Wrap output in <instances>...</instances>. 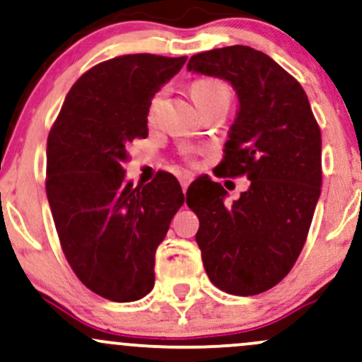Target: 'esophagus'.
<instances>
[{
  "label": "esophagus",
  "mask_w": 362,
  "mask_h": 362,
  "mask_svg": "<svg viewBox=\"0 0 362 362\" xmlns=\"http://www.w3.org/2000/svg\"><path fill=\"white\" fill-rule=\"evenodd\" d=\"M178 180H180L182 189H184V192H185L187 187H189V185H190V182H192V175H189V173H184V175L178 177Z\"/></svg>",
  "instance_id": "34e87169"
}]
</instances>
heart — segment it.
Masks as SVG:
<instances>
[{
  "label": "heart",
  "mask_w": 362,
  "mask_h": 362,
  "mask_svg": "<svg viewBox=\"0 0 362 362\" xmlns=\"http://www.w3.org/2000/svg\"><path fill=\"white\" fill-rule=\"evenodd\" d=\"M190 93H192L194 102L197 105H204V103H209L213 100H218V98H226L230 100L231 98V90L230 86L226 85L223 80L219 78H213V76H204L195 80L192 85H190ZM165 97V88H160L155 95L151 97V102H149V114H153L158 109L161 100ZM195 155V149L192 148H185L184 149V156L187 160H192Z\"/></svg>",
  "instance_id": "1"
}]
</instances>
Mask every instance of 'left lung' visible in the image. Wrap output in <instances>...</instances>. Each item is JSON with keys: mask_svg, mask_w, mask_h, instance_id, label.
<instances>
[{"mask_svg": "<svg viewBox=\"0 0 362 362\" xmlns=\"http://www.w3.org/2000/svg\"><path fill=\"white\" fill-rule=\"evenodd\" d=\"M187 68L238 93L218 177H247L250 187L228 206L224 187L206 177L189 187L187 206L211 282L253 296L279 284L303 250L322 187V134L300 81L267 54L230 45L195 54Z\"/></svg>", "mask_w": 362, "mask_h": 362, "instance_id": "1", "label": "left lung"}]
</instances>
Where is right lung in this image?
I'll list each match as a JSON object with an SVG mask.
<instances>
[{"mask_svg": "<svg viewBox=\"0 0 362 362\" xmlns=\"http://www.w3.org/2000/svg\"><path fill=\"white\" fill-rule=\"evenodd\" d=\"M187 57L127 54L83 73L47 138L45 192L73 272L105 300L129 303L155 286V252L184 204L172 173L126 182L122 161L148 138L151 97Z\"/></svg>", "mask_w": 362, "mask_h": 362, "instance_id": "obj_1", "label": "right lung"}]
</instances>
